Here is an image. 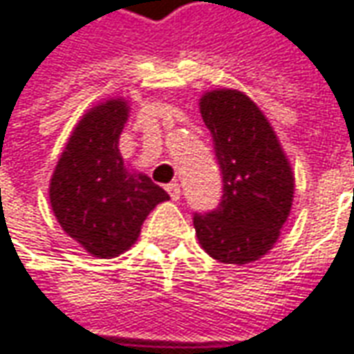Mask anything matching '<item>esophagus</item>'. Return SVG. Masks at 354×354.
<instances>
[{"label": "esophagus", "mask_w": 354, "mask_h": 354, "mask_svg": "<svg viewBox=\"0 0 354 354\" xmlns=\"http://www.w3.org/2000/svg\"><path fill=\"white\" fill-rule=\"evenodd\" d=\"M165 191L169 192L171 201H179V198H181V187H179V183H169V185L165 187Z\"/></svg>", "instance_id": "esophagus-1"}]
</instances>
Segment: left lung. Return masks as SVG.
Instances as JSON below:
<instances>
[{
    "label": "left lung",
    "instance_id": "8db88e82",
    "mask_svg": "<svg viewBox=\"0 0 354 354\" xmlns=\"http://www.w3.org/2000/svg\"><path fill=\"white\" fill-rule=\"evenodd\" d=\"M223 181L218 209L194 214L201 247L223 264H248L272 250L295 194L291 163L270 121L247 94L209 90L201 98Z\"/></svg>",
    "mask_w": 354,
    "mask_h": 354
}]
</instances>
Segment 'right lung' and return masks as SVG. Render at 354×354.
<instances>
[{"label": "right lung", "instance_id": "add662e5", "mask_svg": "<svg viewBox=\"0 0 354 354\" xmlns=\"http://www.w3.org/2000/svg\"><path fill=\"white\" fill-rule=\"evenodd\" d=\"M129 102L90 107L73 129L50 181V202L63 231L96 258H113L136 243L146 216L169 194L145 173L127 169L119 136Z\"/></svg>", "mask_w": 354, "mask_h": 354}]
</instances>
